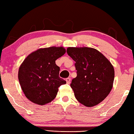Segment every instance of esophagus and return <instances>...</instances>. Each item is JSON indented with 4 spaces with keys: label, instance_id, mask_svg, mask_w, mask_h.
<instances>
[{
    "label": "esophagus",
    "instance_id": "esophagus-1",
    "mask_svg": "<svg viewBox=\"0 0 134 134\" xmlns=\"http://www.w3.org/2000/svg\"><path fill=\"white\" fill-rule=\"evenodd\" d=\"M66 83H68V84H69L70 83V81H71V79L70 78H67L66 79Z\"/></svg>",
    "mask_w": 134,
    "mask_h": 134
}]
</instances>
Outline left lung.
<instances>
[{
	"label": "left lung",
	"mask_w": 134,
	"mask_h": 134,
	"mask_svg": "<svg viewBox=\"0 0 134 134\" xmlns=\"http://www.w3.org/2000/svg\"><path fill=\"white\" fill-rule=\"evenodd\" d=\"M67 53L75 62L77 75L71 83L75 98L86 107L97 105L113 87L114 66L94 48L68 47Z\"/></svg>",
	"instance_id": "obj_1"
}]
</instances>
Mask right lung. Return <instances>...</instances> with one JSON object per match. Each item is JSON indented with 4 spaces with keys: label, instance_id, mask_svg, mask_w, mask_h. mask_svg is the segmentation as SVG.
I'll use <instances>...</instances> for the list:
<instances>
[{
    "label": "right lung",
    "instance_id": "right-lung-1",
    "mask_svg": "<svg viewBox=\"0 0 134 134\" xmlns=\"http://www.w3.org/2000/svg\"><path fill=\"white\" fill-rule=\"evenodd\" d=\"M66 53L62 46L40 48L27 56L19 69L21 88L28 99L44 105L55 98L58 88L66 82L59 77L55 60Z\"/></svg>",
    "mask_w": 134,
    "mask_h": 134
}]
</instances>
